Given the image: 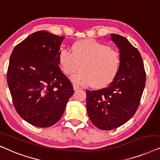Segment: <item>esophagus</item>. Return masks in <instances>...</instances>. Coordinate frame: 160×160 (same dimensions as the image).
Returning <instances> with one entry per match:
<instances>
[{"mask_svg": "<svg viewBox=\"0 0 160 160\" xmlns=\"http://www.w3.org/2000/svg\"><path fill=\"white\" fill-rule=\"evenodd\" d=\"M80 88L79 86H76V85H73V89H74V91H77V90H78V89H80Z\"/></svg>", "mask_w": 160, "mask_h": 160, "instance_id": "34e87169", "label": "esophagus"}]
</instances>
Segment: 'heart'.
I'll list each match as a JSON object with an SVG mask.
<instances>
[{
    "instance_id": "b5f03b06",
    "label": "heart",
    "mask_w": 160,
    "mask_h": 160,
    "mask_svg": "<svg viewBox=\"0 0 160 160\" xmlns=\"http://www.w3.org/2000/svg\"><path fill=\"white\" fill-rule=\"evenodd\" d=\"M58 63L63 74L80 86L92 85L96 88L107 86L116 78L121 64V56L115 49L94 39H82L72 44V52L63 49L58 53Z\"/></svg>"
}]
</instances>
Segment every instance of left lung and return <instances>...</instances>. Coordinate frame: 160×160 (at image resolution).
Listing matches in <instances>:
<instances>
[{"label": "left lung", "mask_w": 160, "mask_h": 160, "mask_svg": "<svg viewBox=\"0 0 160 160\" xmlns=\"http://www.w3.org/2000/svg\"><path fill=\"white\" fill-rule=\"evenodd\" d=\"M121 56L120 68L107 88L86 91L88 116L102 130H111L127 122L137 111L145 85L146 72L139 51L127 38L111 34Z\"/></svg>", "instance_id": "left-lung-1"}]
</instances>
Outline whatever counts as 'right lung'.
Instances as JSON below:
<instances>
[{"instance_id":"1","label":"right lung","mask_w":160,"mask_h":160,"mask_svg":"<svg viewBox=\"0 0 160 160\" xmlns=\"http://www.w3.org/2000/svg\"><path fill=\"white\" fill-rule=\"evenodd\" d=\"M64 37L46 31L31 34L11 54L7 82L14 108L31 124L49 127L58 122L72 85L58 67V53Z\"/></svg>"}]
</instances>
